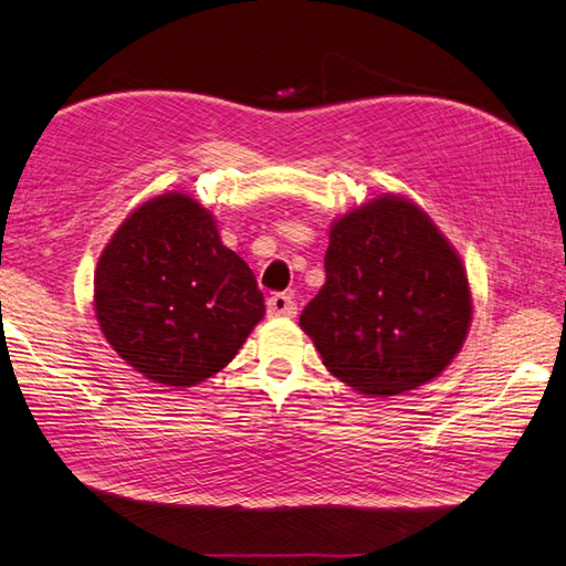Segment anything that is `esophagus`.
Here are the masks:
<instances>
[{"label": "esophagus", "mask_w": 566, "mask_h": 566, "mask_svg": "<svg viewBox=\"0 0 566 566\" xmlns=\"http://www.w3.org/2000/svg\"><path fill=\"white\" fill-rule=\"evenodd\" d=\"M266 314L270 316H294L296 314V302L290 294H272L266 300Z\"/></svg>", "instance_id": "1"}]
</instances>
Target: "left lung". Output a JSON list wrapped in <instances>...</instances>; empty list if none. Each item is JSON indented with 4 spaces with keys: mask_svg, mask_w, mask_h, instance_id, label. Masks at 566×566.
<instances>
[{
    "mask_svg": "<svg viewBox=\"0 0 566 566\" xmlns=\"http://www.w3.org/2000/svg\"><path fill=\"white\" fill-rule=\"evenodd\" d=\"M324 270L300 326L328 371L358 394L396 396L433 381L465 342V266L410 200L381 195L338 218Z\"/></svg>",
    "mask_w": 566,
    "mask_h": 566,
    "instance_id": "1",
    "label": "left lung"
}]
</instances>
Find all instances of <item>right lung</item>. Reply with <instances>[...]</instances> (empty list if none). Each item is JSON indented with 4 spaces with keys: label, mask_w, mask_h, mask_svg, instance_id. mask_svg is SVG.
<instances>
[{
    "label": "right lung",
    "mask_w": 566,
    "mask_h": 566,
    "mask_svg": "<svg viewBox=\"0 0 566 566\" xmlns=\"http://www.w3.org/2000/svg\"><path fill=\"white\" fill-rule=\"evenodd\" d=\"M94 306L113 352L172 388L228 366L264 316L248 262L182 192L158 195L123 220L98 260Z\"/></svg>",
    "instance_id": "right-lung-1"
}]
</instances>
